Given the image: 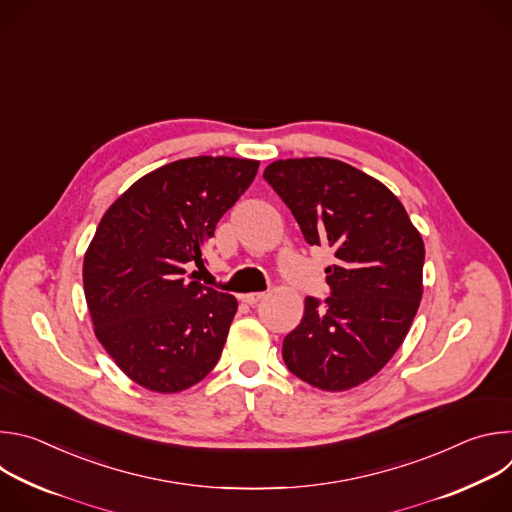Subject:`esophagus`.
<instances>
[{
    "mask_svg": "<svg viewBox=\"0 0 512 512\" xmlns=\"http://www.w3.org/2000/svg\"><path fill=\"white\" fill-rule=\"evenodd\" d=\"M265 298V294L263 291H257V294H245L241 300L245 302V304H249V306H255L257 302H261Z\"/></svg>",
    "mask_w": 512,
    "mask_h": 512,
    "instance_id": "esophagus-1",
    "label": "esophagus"
}]
</instances>
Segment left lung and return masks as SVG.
Listing matches in <instances>:
<instances>
[{
    "label": "left lung",
    "mask_w": 512,
    "mask_h": 512,
    "mask_svg": "<svg viewBox=\"0 0 512 512\" xmlns=\"http://www.w3.org/2000/svg\"><path fill=\"white\" fill-rule=\"evenodd\" d=\"M263 178L294 214L308 245L330 247L328 298H306L283 360L298 379L344 391L377 375L405 340L421 300L425 247L399 198L330 158L279 160Z\"/></svg>",
    "instance_id": "8db88e82"
}]
</instances>
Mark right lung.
<instances>
[{"label":"right lung","instance_id":"1","mask_svg":"<svg viewBox=\"0 0 512 512\" xmlns=\"http://www.w3.org/2000/svg\"><path fill=\"white\" fill-rule=\"evenodd\" d=\"M257 168L225 156L178 160L137 180L101 218L85 298L99 342L137 385L178 393L221 358L237 300L188 267H204V243Z\"/></svg>","mask_w":512,"mask_h":512}]
</instances>
